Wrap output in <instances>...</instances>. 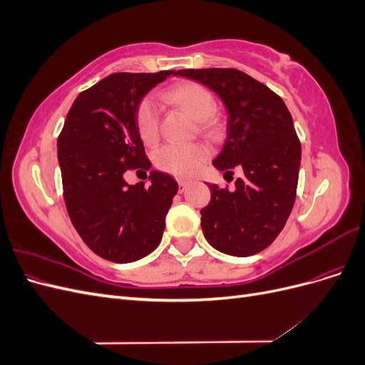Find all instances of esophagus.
Masks as SVG:
<instances>
[{"label": "esophagus", "instance_id": "obj_1", "mask_svg": "<svg viewBox=\"0 0 365 365\" xmlns=\"http://www.w3.org/2000/svg\"><path fill=\"white\" fill-rule=\"evenodd\" d=\"M178 185H180V192H184L187 189V185H189V182L184 181V180H180L178 181Z\"/></svg>", "mask_w": 365, "mask_h": 365}]
</instances>
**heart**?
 <instances>
[{
    "instance_id": "b5f03b06",
    "label": "heart",
    "mask_w": 365,
    "mask_h": 365,
    "mask_svg": "<svg viewBox=\"0 0 365 365\" xmlns=\"http://www.w3.org/2000/svg\"><path fill=\"white\" fill-rule=\"evenodd\" d=\"M163 98L175 105L190 118L200 121V129L208 134H217L219 121L213 117L216 101L212 91L197 82H180L163 93ZM135 123L138 134L145 143L158 140V113L155 105L145 98L137 109ZM210 150L207 146L195 143L187 146H164L155 157L157 168L178 178H190L207 161Z\"/></svg>"
}]
</instances>
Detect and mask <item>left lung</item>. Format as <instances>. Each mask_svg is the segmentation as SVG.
<instances>
[{
    "mask_svg": "<svg viewBox=\"0 0 365 365\" xmlns=\"http://www.w3.org/2000/svg\"><path fill=\"white\" fill-rule=\"evenodd\" d=\"M216 93L228 113L227 140L213 165L244 170L235 190L208 184L212 200L201 210L208 244L236 257L269 247L295 202L302 145L282 98L267 85L235 68L180 70Z\"/></svg>",
    "mask_w": 365,
    "mask_h": 365,
    "instance_id": "1",
    "label": "left lung"
}]
</instances>
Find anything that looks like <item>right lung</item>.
<instances>
[{
	"mask_svg": "<svg viewBox=\"0 0 365 365\" xmlns=\"http://www.w3.org/2000/svg\"><path fill=\"white\" fill-rule=\"evenodd\" d=\"M173 73L109 74L77 96L58 138L68 216L90 250L109 262H135L158 247L178 192V182L158 170L149 185L125 181L126 170L150 168L135 123L138 105Z\"/></svg>",
	"mask_w": 365,
	"mask_h": 365,
	"instance_id": "obj_1",
	"label": "right lung"
}]
</instances>
